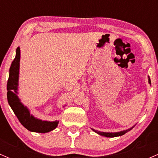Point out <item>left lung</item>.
<instances>
[{"instance_id": "8db88e82", "label": "left lung", "mask_w": 158, "mask_h": 158, "mask_svg": "<svg viewBox=\"0 0 158 158\" xmlns=\"http://www.w3.org/2000/svg\"><path fill=\"white\" fill-rule=\"evenodd\" d=\"M148 83L151 85V79H150V77L148 76ZM135 127V125L134 126H132L131 128H128V129H126V130H124V131H118V132H102V131H96L95 130V129L92 128V130L93 131H95V133H97L98 135H102V136H104V137H106V138H114V137H118V136H122V135H125V133H127V132L131 130L132 128Z\"/></svg>"}]
</instances>
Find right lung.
Returning a JSON list of instances; mask_svg holds the SVG:
<instances>
[{"instance_id": "right-lung-1", "label": "right lung", "mask_w": 158, "mask_h": 158, "mask_svg": "<svg viewBox=\"0 0 158 158\" xmlns=\"http://www.w3.org/2000/svg\"><path fill=\"white\" fill-rule=\"evenodd\" d=\"M20 49H16V56L9 70V78L7 85V101L18 120L24 128L32 132L47 133L58 126L59 121H43L30 114L29 109L25 106L18 97L19 73H20Z\"/></svg>"}]
</instances>
